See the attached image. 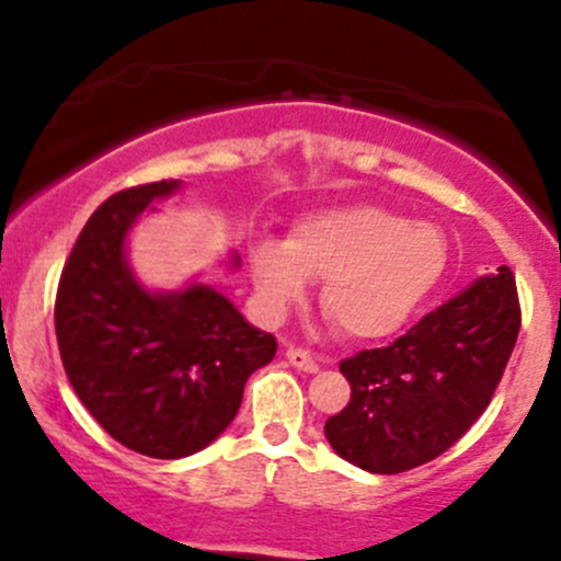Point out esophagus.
I'll list each match as a JSON object with an SVG mask.
<instances>
[{"label": "esophagus", "mask_w": 561, "mask_h": 561, "mask_svg": "<svg viewBox=\"0 0 561 561\" xmlns=\"http://www.w3.org/2000/svg\"><path fill=\"white\" fill-rule=\"evenodd\" d=\"M287 362L293 364V366H298V369H302V371H308V375H313V371H319V362H317V358H313L308 351H302V347L289 345V347H287Z\"/></svg>", "instance_id": "esophagus-1"}]
</instances>
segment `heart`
<instances>
[{
    "label": "heart",
    "mask_w": 561,
    "mask_h": 561,
    "mask_svg": "<svg viewBox=\"0 0 561 561\" xmlns=\"http://www.w3.org/2000/svg\"><path fill=\"white\" fill-rule=\"evenodd\" d=\"M259 302L282 319L321 279V311L347 340L388 337L443 279L448 240L435 224L379 205L300 218L289 240H261L250 255Z\"/></svg>",
    "instance_id": "b5f03b06"
}]
</instances>
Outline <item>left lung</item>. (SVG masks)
<instances>
[{
    "instance_id": "8db88e82",
    "label": "left lung",
    "mask_w": 561,
    "mask_h": 561,
    "mask_svg": "<svg viewBox=\"0 0 561 561\" xmlns=\"http://www.w3.org/2000/svg\"><path fill=\"white\" fill-rule=\"evenodd\" d=\"M519 321L517 282L499 266L396 343L343 358L351 401L324 424L330 446L375 474L409 472L446 454L491 403Z\"/></svg>"
}]
</instances>
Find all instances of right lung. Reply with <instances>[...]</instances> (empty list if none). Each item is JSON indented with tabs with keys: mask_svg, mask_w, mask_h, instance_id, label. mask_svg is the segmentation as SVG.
Wrapping results in <instances>:
<instances>
[{
	"mask_svg": "<svg viewBox=\"0 0 561 561\" xmlns=\"http://www.w3.org/2000/svg\"><path fill=\"white\" fill-rule=\"evenodd\" d=\"M179 182L128 186L94 210L62 266L55 332L62 366L89 414L121 446L182 459L214 443L274 334L250 327L216 289L150 295L128 272L124 237Z\"/></svg>",
	"mask_w": 561,
	"mask_h": 561,
	"instance_id": "obj_1",
	"label": "right lung"
}]
</instances>
